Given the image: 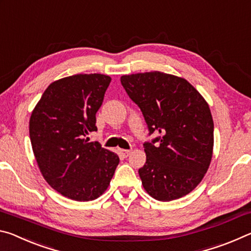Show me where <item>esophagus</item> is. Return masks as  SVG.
<instances>
[{
    "label": "esophagus",
    "instance_id": "esophagus-1",
    "mask_svg": "<svg viewBox=\"0 0 251 251\" xmlns=\"http://www.w3.org/2000/svg\"><path fill=\"white\" fill-rule=\"evenodd\" d=\"M130 151H127V150H120V154L124 157V158H126V157H128L130 155Z\"/></svg>",
    "mask_w": 251,
    "mask_h": 251
}]
</instances>
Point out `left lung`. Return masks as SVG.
<instances>
[{"label": "left lung", "instance_id": "1", "mask_svg": "<svg viewBox=\"0 0 251 251\" xmlns=\"http://www.w3.org/2000/svg\"><path fill=\"white\" fill-rule=\"evenodd\" d=\"M129 99L141 108L150 130L146 163L138 169L152 198L171 201L197 187L210 165L214 121L207 101L185 78L161 72L121 77Z\"/></svg>", "mask_w": 251, "mask_h": 251}]
</instances>
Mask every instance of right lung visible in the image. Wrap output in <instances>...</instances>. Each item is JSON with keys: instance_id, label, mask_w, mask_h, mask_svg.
I'll list each match as a JSON object with an SVG mask.
<instances>
[{"instance_id": "obj_1", "label": "right lung", "mask_w": 251, "mask_h": 251, "mask_svg": "<svg viewBox=\"0 0 251 251\" xmlns=\"http://www.w3.org/2000/svg\"><path fill=\"white\" fill-rule=\"evenodd\" d=\"M112 78L77 74L46 88L29 118L34 156L48 184L77 201L103 194L120 163L115 152L86 136L96 131V113Z\"/></svg>"}]
</instances>
